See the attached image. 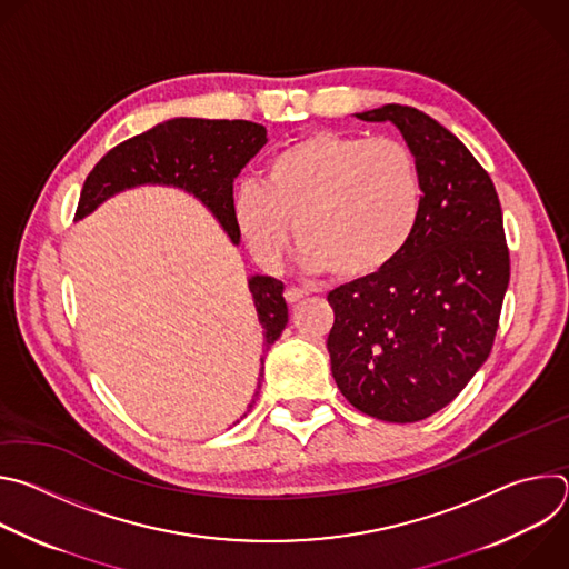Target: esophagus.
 <instances>
[{
  "mask_svg": "<svg viewBox=\"0 0 569 569\" xmlns=\"http://www.w3.org/2000/svg\"><path fill=\"white\" fill-rule=\"evenodd\" d=\"M306 297V290H301V288H288L286 290V301L288 303H297V301H301Z\"/></svg>",
  "mask_w": 569,
  "mask_h": 569,
  "instance_id": "34e87169",
  "label": "esophagus"
}]
</instances>
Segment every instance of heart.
I'll use <instances>...</instances> for the list:
<instances>
[{
    "label": "heart",
    "mask_w": 569,
    "mask_h": 569,
    "mask_svg": "<svg viewBox=\"0 0 569 569\" xmlns=\"http://www.w3.org/2000/svg\"><path fill=\"white\" fill-rule=\"evenodd\" d=\"M423 211L415 150L398 139L315 132L279 150L266 180H242L233 220L250 252L281 261L290 222L308 272L365 281L412 242Z\"/></svg>",
    "instance_id": "heart-1"
}]
</instances>
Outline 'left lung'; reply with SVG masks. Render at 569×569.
<instances>
[{
	"label": "left lung",
	"instance_id": "8db88e82",
	"mask_svg": "<svg viewBox=\"0 0 569 569\" xmlns=\"http://www.w3.org/2000/svg\"><path fill=\"white\" fill-rule=\"evenodd\" d=\"M393 123L423 176L412 242L385 272L329 292L333 378L356 410L389 423L432 417L491 353L509 248L496 187L470 150L417 108L356 114Z\"/></svg>",
	"mask_w": 569,
	"mask_h": 569
}]
</instances>
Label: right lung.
Listing matches in <instances>:
<instances>
[{
    "mask_svg": "<svg viewBox=\"0 0 569 569\" xmlns=\"http://www.w3.org/2000/svg\"><path fill=\"white\" fill-rule=\"evenodd\" d=\"M266 141L268 130L252 121L178 117L157 123L112 148L92 169L80 191L76 220H83L108 198L126 189L148 184L173 187L202 202L233 246H238L240 231L233 220V180ZM248 288L257 306L259 323L263 327V347L268 351L288 323L283 283L274 277L254 274L248 279ZM254 396H259V391Z\"/></svg>",
    "mask_w": 569,
    "mask_h": 569,
    "instance_id": "obj_1",
    "label": "right lung"
}]
</instances>
